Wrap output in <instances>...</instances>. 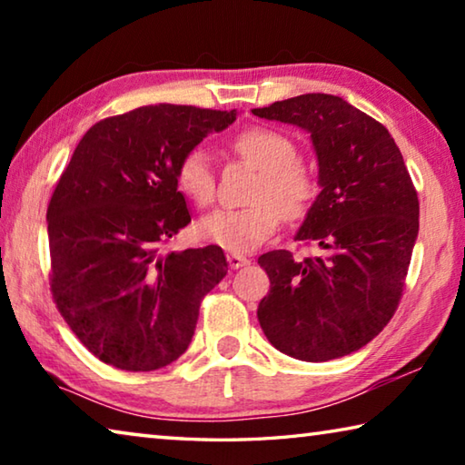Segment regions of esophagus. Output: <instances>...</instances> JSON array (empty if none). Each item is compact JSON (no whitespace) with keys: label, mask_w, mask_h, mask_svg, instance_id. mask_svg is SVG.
Returning <instances> with one entry per match:
<instances>
[{"label":"esophagus","mask_w":465,"mask_h":465,"mask_svg":"<svg viewBox=\"0 0 465 465\" xmlns=\"http://www.w3.org/2000/svg\"><path fill=\"white\" fill-rule=\"evenodd\" d=\"M227 262H230L232 269H242V266L250 264V258L242 254H227Z\"/></svg>","instance_id":"1"}]
</instances>
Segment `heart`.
Segmentation results:
<instances>
[{
  "instance_id": "b5f03b06",
  "label": "heart",
  "mask_w": 465,
  "mask_h": 465,
  "mask_svg": "<svg viewBox=\"0 0 465 465\" xmlns=\"http://www.w3.org/2000/svg\"><path fill=\"white\" fill-rule=\"evenodd\" d=\"M232 149L243 162L261 170L250 201L254 204L233 211H215L201 219L196 230L203 240L232 254L256 250L279 230L281 219H297L318 194L313 170L297 160V145L269 127H250L232 139ZM176 183L196 207L215 201V174L203 147L186 152L176 170Z\"/></svg>"
}]
</instances>
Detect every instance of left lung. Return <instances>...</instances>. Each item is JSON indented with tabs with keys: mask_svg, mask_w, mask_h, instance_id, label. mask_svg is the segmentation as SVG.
Returning a JSON list of instances; mask_svg holds the SVG:
<instances>
[{
	"mask_svg": "<svg viewBox=\"0 0 465 465\" xmlns=\"http://www.w3.org/2000/svg\"><path fill=\"white\" fill-rule=\"evenodd\" d=\"M310 133L320 194L295 240L326 256L289 250L258 258L271 291L258 305L269 342L310 363L359 351L388 326L419 235V196L396 141L371 116L332 94H302L252 110Z\"/></svg>",
	"mask_w": 465,
	"mask_h": 465,
	"instance_id": "1",
	"label": "left lung"
}]
</instances>
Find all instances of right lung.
<instances>
[{"mask_svg":"<svg viewBox=\"0 0 465 465\" xmlns=\"http://www.w3.org/2000/svg\"><path fill=\"white\" fill-rule=\"evenodd\" d=\"M233 121L235 110L141 106L96 123L77 143L46 209L51 291L102 363L155 371L191 344L227 261L219 246L163 250L191 223L176 170Z\"/></svg>","mask_w":465,"mask_h":465,"instance_id":"1","label":"right lung"}]
</instances>
